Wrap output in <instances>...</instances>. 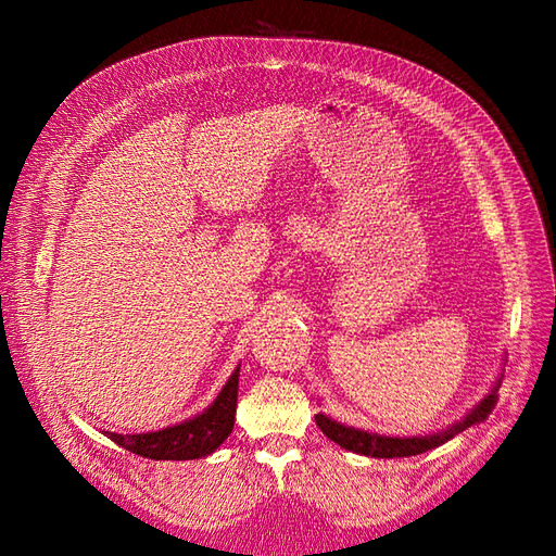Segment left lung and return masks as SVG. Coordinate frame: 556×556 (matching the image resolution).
<instances>
[{
	"instance_id": "8db88e82",
	"label": "left lung",
	"mask_w": 556,
	"mask_h": 556,
	"mask_svg": "<svg viewBox=\"0 0 556 556\" xmlns=\"http://www.w3.org/2000/svg\"><path fill=\"white\" fill-rule=\"evenodd\" d=\"M500 387V384H497ZM497 387L492 389V394L488 399L480 401V406L470 410V416H466L464 422H456L452 428L444 430V432H437V434H428V437H382V434H372V432H363L356 428H346V425L334 422L332 418L323 416V413H317L315 422L320 425V430L329 437V440L337 442L339 446L349 448V452H356L363 456H372V458H401V456H416L428 452V448L440 446L444 442L452 440L454 434L464 432L470 425H476L480 420H485L494 404H497Z\"/></svg>"
}]
</instances>
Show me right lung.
<instances>
[{
  "instance_id": "1",
  "label": "right lung",
  "mask_w": 556,
  "mask_h": 556,
  "mask_svg": "<svg viewBox=\"0 0 556 556\" xmlns=\"http://www.w3.org/2000/svg\"><path fill=\"white\" fill-rule=\"evenodd\" d=\"M236 404H239V370L229 382L224 384L219 396L215 399L205 413H200L193 420H186L174 428H164L160 432L146 434H116L104 432L112 442L128 448L138 456L155 460H188L203 458L227 440L233 430Z\"/></svg>"
}]
</instances>
